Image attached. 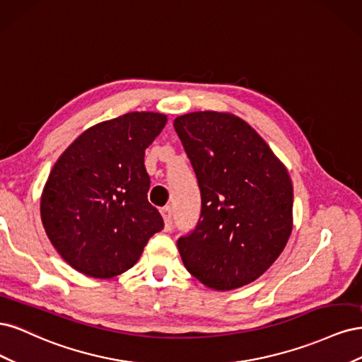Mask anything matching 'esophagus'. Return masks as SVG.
Wrapping results in <instances>:
<instances>
[{
  "label": "esophagus",
  "instance_id": "esophagus-1",
  "mask_svg": "<svg viewBox=\"0 0 362 362\" xmlns=\"http://www.w3.org/2000/svg\"><path fill=\"white\" fill-rule=\"evenodd\" d=\"M161 216L164 218V226H166V229L169 231V229L172 228V210H170V206H164L161 210Z\"/></svg>",
  "mask_w": 362,
  "mask_h": 362
}]
</instances>
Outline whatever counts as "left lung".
Instances as JSON below:
<instances>
[{"label": "left lung", "mask_w": 362, "mask_h": 362, "mask_svg": "<svg viewBox=\"0 0 362 362\" xmlns=\"http://www.w3.org/2000/svg\"><path fill=\"white\" fill-rule=\"evenodd\" d=\"M201 190L196 228L178 238L182 262L204 286L234 290L259 278L293 229V185L257 131L229 113L173 120Z\"/></svg>", "instance_id": "1"}]
</instances>
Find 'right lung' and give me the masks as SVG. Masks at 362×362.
<instances>
[{"label": "right lung", "mask_w": 362, "mask_h": 362, "mask_svg": "<svg viewBox=\"0 0 362 362\" xmlns=\"http://www.w3.org/2000/svg\"><path fill=\"white\" fill-rule=\"evenodd\" d=\"M168 117L133 112L74 140L40 198L45 233L62 258L87 276L113 278L133 267L164 222L148 202L145 149Z\"/></svg>", "instance_id": "right-lung-1"}]
</instances>
